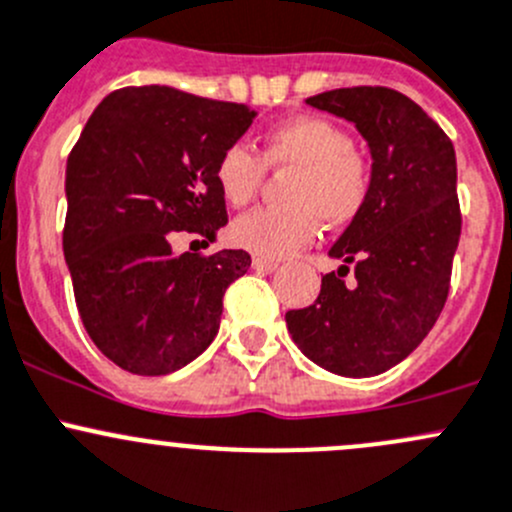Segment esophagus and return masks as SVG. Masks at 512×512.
I'll return each instance as SVG.
<instances>
[{
    "label": "esophagus",
    "instance_id": "34e87169",
    "mask_svg": "<svg viewBox=\"0 0 512 512\" xmlns=\"http://www.w3.org/2000/svg\"><path fill=\"white\" fill-rule=\"evenodd\" d=\"M252 267H255L257 272H267V275H270V272H275L280 265H277L275 260H265V257H255V260H252Z\"/></svg>",
    "mask_w": 512,
    "mask_h": 512
}]
</instances>
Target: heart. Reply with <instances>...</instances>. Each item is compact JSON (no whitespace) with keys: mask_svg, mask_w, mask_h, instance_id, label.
Returning a JSON list of instances; mask_svg holds the SVG:
<instances>
[{"mask_svg":"<svg viewBox=\"0 0 512 512\" xmlns=\"http://www.w3.org/2000/svg\"><path fill=\"white\" fill-rule=\"evenodd\" d=\"M265 163L292 170L282 208H260L230 225V240L265 260H282L312 245L319 223L349 225L364 208L371 188V170L354 153L344 128L327 118L302 116L272 128L265 136ZM265 163L252 148L235 143L215 165L223 198L247 205L260 190Z\"/></svg>","mask_w":512,"mask_h":512,"instance_id":"obj_1","label":"heart"}]
</instances>
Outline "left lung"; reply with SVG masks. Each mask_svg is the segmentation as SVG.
Segmentation results:
<instances>
[{"mask_svg": "<svg viewBox=\"0 0 512 512\" xmlns=\"http://www.w3.org/2000/svg\"><path fill=\"white\" fill-rule=\"evenodd\" d=\"M307 103L354 123L371 153V188L329 250L342 265L322 277L317 302L287 312V329L317 366L366 379L414 352L446 304L461 237L456 151L394 89H334ZM349 264L354 286L343 282Z\"/></svg>", "mask_w": 512, "mask_h": 512, "instance_id": "1", "label": "left lung"}]
</instances>
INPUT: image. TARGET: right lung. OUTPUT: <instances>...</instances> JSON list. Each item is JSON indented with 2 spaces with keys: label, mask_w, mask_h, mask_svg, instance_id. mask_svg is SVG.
I'll return each instance as SVG.
<instances>
[{
  "label": "right lung",
  "mask_w": 512,
  "mask_h": 512,
  "mask_svg": "<svg viewBox=\"0 0 512 512\" xmlns=\"http://www.w3.org/2000/svg\"><path fill=\"white\" fill-rule=\"evenodd\" d=\"M252 118L242 103L128 86L98 103L66 160L76 307L96 347L131 374H170L203 354L227 285L250 267L245 250L175 255L170 240L185 230L215 242L227 223L215 165Z\"/></svg>",
  "instance_id": "1"
}]
</instances>
